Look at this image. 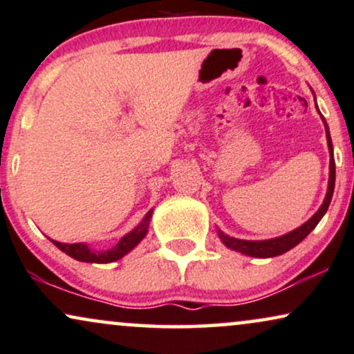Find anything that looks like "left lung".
<instances>
[{
    "label": "left lung",
    "mask_w": 354,
    "mask_h": 354,
    "mask_svg": "<svg viewBox=\"0 0 354 354\" xmlns=\"http://www.w3.org/2000/svg\"><path fill=\"white\" fill-rule=\"evenodd\" d=\"M324 122H325V119H324ZM325 132H326V142H328L330 156H332V158H330V180H328V191H326L324 204H322L320 209L317 210L315 216L312 217L310 221H307L306 223H304V225L299 227V229L289 232V234H286L283 236H277V239H272V240H263V241L239 240V239H232V236L223 235L222 232H218V236H221V240L225 243V247H229L230 250H235V252L248 254V257L271 258V257H277V254H283L286 252H289L290 248H294L297 243H301V241L315 229L317 223L320 222V218L325 216L326 209H328L330 201H332V196H333V189H335L333 145H332V138H330V131H328V125H326V122H325Z\"/></svg>",
    "instance_id": "left-lung-1"
}]
</instances>
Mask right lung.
Segmentation results:
<instances>
[{
	"label": "right lung",
	"instance_id": "1",
	"mask_svg": "<svg viewBox=\"0 0 354 354\" xmlns=\"http://www.w3.org/2000/svg\"><path fill=\"white\" fill-rule=\"evenodd\" d=\"M151 217V210L147 214L144 221H142L140 225L137 227L136 230H132L131 234H127L125 236H122L118 241V245L113 247L111 250H106V252H95L84 243H60V241H53L57 248H60L62 252L68 254V257L78 259V261H86V263H111L115 261V259L122 258L125 253H129L131 250L136 247V245L140 243V240L144 239L147 234V227H149Z\"/></svg>",
	"mask_w": 354,
	"mask_h": 354
}]
</instances>
